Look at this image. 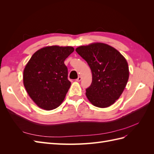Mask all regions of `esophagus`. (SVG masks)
Listing matches in <instances>:
<instances>
[{
    "label": "esophagus",
    "instance_id": "esophagus-1",
    "mask_svg": "<svg viewBox=\"0 0 154 154\" xmlns=\"http://www.w3.org/2000/svg\"><path fill=\"white\" fill-rule=\"evenodd\" d=\"M81 80H82V78H81V76H79L77 79H76V82H80L81 81Z\"/></svg>",
    "mask_w": 154,
    "mask_h": 154
}]
</instances>
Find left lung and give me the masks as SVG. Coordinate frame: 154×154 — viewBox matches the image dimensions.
Listing matches in <instances>:
<instances>
[{"label":"left lung","mask_w":154,"mask_h":154,"mask_svg":"<svg viewBox=\"0 0 154 154\" xmlns=\"http://www.w3.org/2000/svg\"><path fill=\"white\" fill-rule=\"evenodd\" d=\"M76 51L92 71V83L86 89L88 100L100 108L114 104L128 80V66L125 57L118 50L103 43L80 46Z\"/></svg>","instance_id":"8db88e82"}]
</instances>
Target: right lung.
<instances>
[{
  "label": "right lung",
  "mask_w": 154,
  "mask_h": 154,
  "mask_svg": "<svg viewBox=\"0 0 154 154\" xmlns=\"http://www.w3.org/2000/svg\"><path fill=\"white\" fill-rule=\"evenodd\" d=\"M72 47L48 46L35 52L24 70L23 82L27 92L40 108L51 110L63 102L71 83L64 61Z\"/></svg>",
  "instance_id": "obj_1"
}]
</instances>
